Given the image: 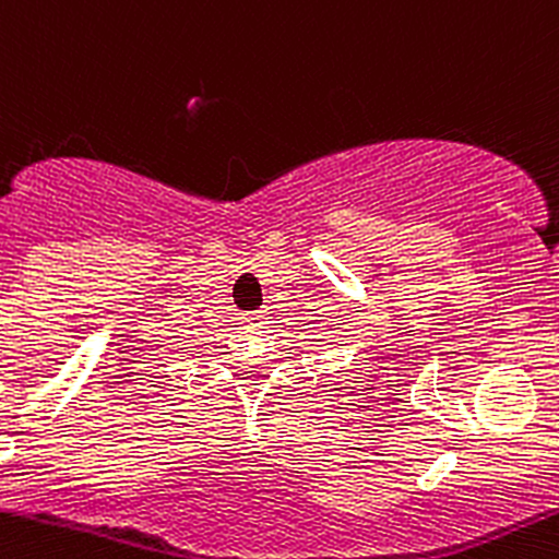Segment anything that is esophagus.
<instances>
[{
  "instance_id": "1",
  "label": "esophagus",
  "mask_w": 559,
  "mask_h": 559,
  "mask_svg": "<svg viewBox=\"0 0 559 559\" xmlns=\"http://www.w3.org/2000/svg\"><path fill=\"white\" fill-rule=\"evenodd\" d=\"M262 318H265V312H249V316L247 318H243V321H247V323H262Z\"/></svg>"
}]
</instances>
